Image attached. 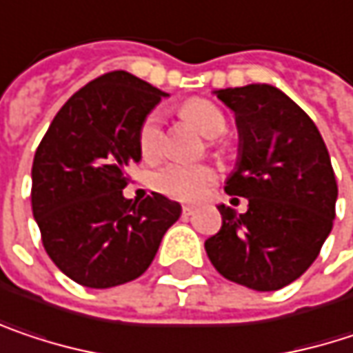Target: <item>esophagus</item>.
Segmentation results:
<instances>
[{"label": "esophagus", "instance_id": "34e87169", "mask_svg": "<svg viewBox=\"0 0 353 353\" xmlns=\"http://www.w3.org/2000/svg\"><path fill=\"white\" fill-rule=\"evenodd\" d=\"M194 212H196V210L192 208V206H183V208H181V216H183V218H190V216H194Z\"/></svg>", "mask_w": 353, "mask_h": 353}]
</instances>
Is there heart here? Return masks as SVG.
<instances>
[{
	"mask_svg": "<svg viewBox=\"0 0 353 353\" xmlns=\"http://www.w3.org/2000/svg\"><path fill=\"white\" fill-rule=\"evenodd\" d=\"M181 112L208 137H218L226 131V117L222 109L206 99L188 101L181 107ZM161 121V111H151L139 127L137 139L145 159H153L159 155ZM216 179V170L206 163H168L151 176V185L155 192L177 202H196L208 192Z\"/></svg>",
	"mask_w": 353,
	"mask_h": 353,
	"instance_id": "heart-1",
	"label": "heart"
}]
</instances>
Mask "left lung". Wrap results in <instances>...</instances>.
Segmentation results:
<instances>
[{
	"instance_id": "obj_1",
	"label": "left lung",
	"mask_w": 353,
	"mask_h": 353,
	"mask_svg": "<svg viewBox=\"0 0 353 353\" xmlns=\"http://www.w3.org/2000/svg\"><path fill=\"white\" fill-rule=\"evenodd\" d=\"M236 114L239 168L226 194L248 200L236 214L218 206L222 228L206 241L214 269L254 291H276L317 259L336 218L337 181L315 123L269 84L218 90Z\"/></svg>"
}]
</instances>
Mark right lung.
I'll list each match as a JSON object with an SVG mask.
<instances>
[{
	"label": "right lung",
	"mask_w": 353,
	"mask_h": 353,
	"mask_svg": "<svg viewBox=\"0 0 353 353\" xmlns=\"http://www.w3.org/2000/svg\"><path fill=\"white\" fill-rule=\"evenodd\" d=\"M165 92L125 70L77 90L50 123L32 165V212L54 265L90 289L141 276L177 202L127 200V170L141 161L139 127Z\"/></svg>",
	"instance_id": "right-lung-1"
}]
</instances>
